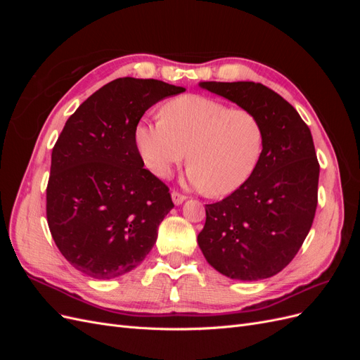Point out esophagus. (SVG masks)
<instances>
[{
  "label": "esophagus",
  "instance_id": "1",
  "mask_svg": "<svg viewBox=\"0 0 360 360\" xmlns=\"http://www.w3.org/2000/svg\"><path fill=\"white\" fill-rule=\"evenodd\" d=\"M171 198H172V202L176 204V205H180L184 200H186V197H184V195H181V193L176 192V191H174V192L171 193Z\"/></svg>",
  "mask_w": 360,
  "mask_h": 360
}]
</instances>
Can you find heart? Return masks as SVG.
I'll return each instance as SVG.
<instances>
[{
  "label": "heart",
  "mask_w": 360,
  "mask_h": 360,
  "mask_svg": "<svg viewBox=\"0 0 360 360\" xmlns=\"http://www.w3.org/2000/svg\"><path fill=\"white\" fill-rule=\"evenodd\" d=\"M134 141L155 176L168 177L188 153L186 181L210 197H224L252 177L263 155L264 129L243 108L186 94L163 105L162 118L139 120Z\"/></svg>",
  "instance_id": "b5f03b06"
}]
</instances>
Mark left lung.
Here are the masks:
<instances>
[{
	"label": "left lung",
	"mask_w": 360,
	"mask_h": 360,
	"mask_svg": "<svg viewBox=\"0 0 360 360\" xmlns=\"http://www.w3.org/2000/svg\"><path fill=\"white\" fill-rule=\"evenodd\" d=\"M200 86L254 112L264 129L252 177L222 201L205 204L200 249L228 278H270L296 257L317 209L320 165L311 130L284 97L263 84L209 81Z\"/></svg>",
	"instance_id": "left-lung-1"
}]
</instances>
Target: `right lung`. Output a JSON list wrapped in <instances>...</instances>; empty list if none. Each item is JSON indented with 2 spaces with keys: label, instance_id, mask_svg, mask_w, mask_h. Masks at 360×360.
<instances>
[{
  "label": "right lung",
  "instance_id": "add662e5",
  "mask_svg": "<svg viewBox=\"0 0 360 360\" xmlns=\"http://www.w3.org/2000/svg\"><path fill=\"white\" fill-rule=\"evenodd\" d=\"M186 89L158 79L118 78L93 93L52 148L46 217L63 257L94 279L134 270L155 246L174 204L144 168L134 130L159 101Z\"/></svg>",
  "mask_w": 360,
  "mask_h": 360
}]
</instances>
